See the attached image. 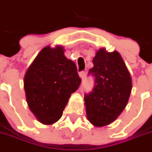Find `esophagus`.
<instances>
[{"label":"esophagus","mask_w":152,"mask_h":152,"mask_svg":"<svg viewBox=\"0 0 152 152\" xmlns=\"http://www.w3.org/2000/svg\"><path fill=\"white\" fill-rule=\"evenodd\" d=\"M79 77H80L81 79H84V78L85 77V72H84V71H82V72H79Z\"/></svg>","instance_id":"esophagus-1"}]
</instances>
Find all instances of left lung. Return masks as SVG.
I'll use <instances>...</instances> for the list:
<instances>
[{
    "instance_id": "8db88e82",
    "label": "left lung",
    "mask_w": 152,
    "mask_h": 152,
    "mask_svg": "<svg viewBox=\"0 0 152 152\" xmlns=\"http://www.w3.org/2000/svg\"><path fill=\"white\" fill-rule=\"evenodd\" d=\"M90 70L96 77L94 90L85 96L87 118L96 127L112 124L126 107L132 91L131 75L117 50H97Z\"/></svg>"
}]
</instances>
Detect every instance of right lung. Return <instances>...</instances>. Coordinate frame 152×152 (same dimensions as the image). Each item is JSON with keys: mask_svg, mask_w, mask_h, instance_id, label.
I'll use <instances>...</instances> for the list:
<instances>
[{"mask_svg": "<svg viewBox=\"0 0 152 152\" xmlns=\"http://www.w3.org/2000/svg\"><path fill=\"white\" fill-rule=\"evenodd\" d=\"M64 51L61 45L45 46L24 75L28 106L39 122L45 125L61 118L71 94L81 83L75 63L67 59Z\"/></svg>", "mask_w": 152, "mask_h": 152, "instance_id": "right-lung-1", "label": "right lung"}]
</instances>
